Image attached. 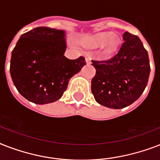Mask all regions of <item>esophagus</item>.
Listing matches in <instances>:
<instances>
[{"label": "esophagus", "instance_id": "1", "mask_svg": "<svg viewBox=\"0 0 160 160\" xmlns=\"http://www.w3.org/2000/svg\"><path fill=\"white\" fill-rule=\"evenodd\" d=\"M85 62H86V64H90V63H91V60H90V58L88 57V56H86V57H85Z\"/></svg>", "mask_w": 160, "mask_h": 160}]
</instances>
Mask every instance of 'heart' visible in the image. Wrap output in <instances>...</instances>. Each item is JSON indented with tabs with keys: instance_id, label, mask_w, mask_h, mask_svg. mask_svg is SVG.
Returning <instances> with one entry per match:
<instances>
[{
	"instance_id": "obj_1",
	"label": "heart",
	"mask_w": 160,
	"mask_h": 160,
	"mask_svg": "<svg viewBox=\"0 0 160 160\" xmlns=\"http://www.w3.org/2000/svg\"><path fill=\"white\" fill-rule=\"evenodd\" d=\"M85 43L92 47L102 46L104 55L112 53L116 47V41L112 38V34L109 32H100L89 36L85 40Z\"/></svg>"
}]
</instances>
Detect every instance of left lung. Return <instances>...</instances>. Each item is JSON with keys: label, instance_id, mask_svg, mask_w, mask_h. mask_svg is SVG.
Instances as JSON below:
<instances>
[{"label": "left lung", "instance_id": "left-lung-1", "mask_svg": "<svg viewBox=\"0 0 160 160\" xmlns=\"http://www.w3.org/2000/svg\"><path fill=\"white\" fill-rule=\"evenodd\" d=\"M123 44L108 60H92L96 73L91 91L96 102L111 109H123L137 100L149 80L150 65L148 52L137 36L123 35Z\"/></svg>", "mask_w": 160, "mask_h": 160}]
</instances>
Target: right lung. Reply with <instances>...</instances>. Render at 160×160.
<instances>
[{
	"label": "right lung",
	"mask_w": 160,
	"mask_h": 160,
	"mask_svg": "<svg viewBox=\"0 0 160 160\" xmlns=\"http://www.w3.org/2000/svg\"><path fill=\"white\" fill-rule=\"evenodd\" d=\"M65 31L46 26L21 35L12 51L10 72L14 85L26 100L38 105L61 98L85 58L65 57Z\"/></svg>",
	"instance_id": "right-lung-1"
}]
</instances>
